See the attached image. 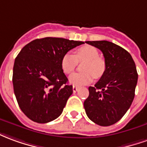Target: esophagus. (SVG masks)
<instances>
[{"instance_id": "34e87169", "label": "esophagus", "mask_w": 147, "mask_h": 147, "mask_svg": "<svg viewBox=\"0 0 147 147\" xmlns=\"http://www.w3.org/2000/svg\"><path fill=\"white\" fill-rule=\"evenodd\" d=\"M78 86H73V91H74V92H77L78 90Z\"/></svg>"}]
</instances>
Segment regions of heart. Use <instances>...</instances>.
I'll list each match as a JSON object with an SVG mask.
<instances>
[{
  "mask_svg": "<svg viewBox=\"0 0 147 147\" xmlns=\"http://www.w3.org/2000/svg\"><path fill=\"white\" fill-rule=\"evenodd\" d=\"M83 72L74 73L69 78V82L76 86L87 85L92 82L94 77L100 78L106 69L105 61L99 57L97 49L90 45L81 47L74 51V55L65 53L61 59V67L63 72L69 74L74 71L78 62H84Z\"/></svg>",
  "mask_w": 147,
  "mask_h": 147,
  "instance_id": "1",
  "label": "heart"
}]
</instances>
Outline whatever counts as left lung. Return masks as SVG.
<instances>
[{"label": "left lung", "mask_w": 147, "mask_h": 147, "mask_svg": "<svg viewBox=\"0 0 147 147\" xmlns=\"http://www.w3.org/2000/svg\"><path fill=\"white\" fill-rule=\"evenodd\" d=\"M100 50L106 69L95 85L88 87L84 102L86 115L100 126H110L125 115L135 97L138 73L131 55L112 42L86 41Z\"/></svg>", "instance_id": "obj_1"}]
</instances>
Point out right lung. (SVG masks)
Listing matches in <instances>:
<instances>
[{"label": "right lung", "mask_w": 147, "mask_h": 147, "mask_svg": "<svg viewBox=\"0 0 147 147\" xmlns=\"http://www.w3.org/2000/svg\"><path fill=\"white\" fill-rule=\"evenodd\" d=\"M85 43L63 38H37L16 58L12 84L20 108L32 121L46 123L62 114L73 86L61 67L62 56Z\"/></svg>", "instance_id": "add662e5"}]
</instances>
